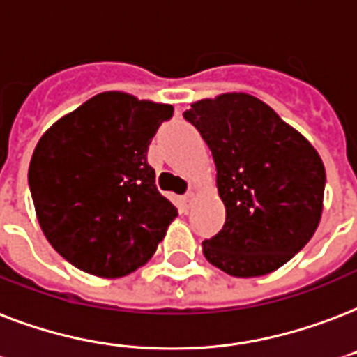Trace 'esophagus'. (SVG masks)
<instances>
[{"label":"esophagus","mask_w":357,"mask_h":357,"mask_svg":"<svg viewBox=\"0 0 357 357\" xmlns=\"http://www.w3.org/2000/svg\"><path fill=\"white\" fill-rule=\"evenodd\" d=\"M192 200H195V192H187L183 197V204H185V208L189 209L190 206H192Z\"/></svg>","instance_id":"esophagus-1"}]
</instances>
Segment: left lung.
Segmentation results:
<instances>
[{"label": "left lung", "instance_id": "8db88e82", "mask_svg": "<svg viewBox=\"0 0 357 357\" xmlns=\"http://www.w3.org/2000/svg\"><path fill=\"white\" fill-rule=\"evenodd\" d=\"M183 118L211 149L227 209L221 232L202 243L204 257L232 277L284 266L322 217L326 170L317 149L249 93L197 100Z\"/></svg>", "mask_w": 357, "mask_h": 357}]
</instances>
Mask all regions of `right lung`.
Segmentation results:
<instances>
[{"label": "right lung", "mask_w": 357, "mask_h": 357, "mask_svg": "<svg viewBox=\"0 0 357 357\" xmlns=\"http://www.w3.org/2000/svg\"><path fill=\"white\" fill-rule=\"evenodd\" d=\"M174 108L105 91L58 119L29 162L35 213L75 268L118 279L148 262L178 209L155 185L148 149Z\"/></svg>", "instance_id": "obj_1"}]
</instances>
